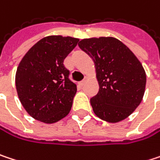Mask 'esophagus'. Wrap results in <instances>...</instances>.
I'll return each instance as SVG.
<instances>
[{
    "mask_svg": "<svg viewBox=\"0 0 160 160\" xmlns=\"http://www.w3.org/2000/svg\"><path fill=\"white\" fill-rule=\"evenodd\" d=\"M87 80H88V77H85V78H84V80H81V81H80V85H81V86H83V85H84V84L86 83V81H87Z\"/></svg>",
    "mask_w": 160,
    "mask_h": 160,
    "instance_id": "obj_1",
    "label": "esophagus"
}]
</instances>
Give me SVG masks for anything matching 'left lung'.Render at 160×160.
<instances>
[{"label":"left lung","mask_w":160,"mask_h":160,"mask_svg":"<svg viewBox=\"0 0 160 160\" xmlns=\"http://www.w3.org/2000/svg\"><path fill=\"white\" fill-rule=\"evenodd\" d=\"M79 47L94 62L99 92L91 104L95 114L109 123L127 118L145 93L147 76L141 62L114 37L85 38Z\"/></svg>","instance_id":"obj_1"}]
</instances>
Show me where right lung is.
<instances>
[{
  "label": "right lung",
  "mask_w": 160,
  "mask_h": 160,
  "mask_svg": "<svg viewBox=\"0 0 160 160\" xmlns=\"http://www.w3.org/2000/svg\"><path fill=\"white\" fill-rule=\"evenodd\" d=\"M79 38L49 36L42 38L23 56L15 74L19 100L37 121L58 122L72 106L77 86L68 79L64 59L74 49Z\"/></svg>",
  "instance_id": "1"
}]
</instances>
